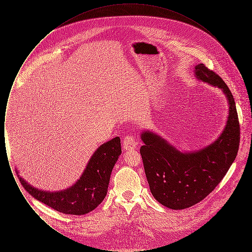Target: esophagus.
<instances>
[{
	"mask_svg": "<svg viewBox=\"0 0 252 252\" xmlns=\"http://www.w3.org/2000/svg\"><path fill=\"white\" fill-rule=\"evenodd\" d=\"M137 142L132 135H127L123 140V147L126 150H132L136 147Z\"/></svg>",
	"mask_w": 252,
	"mask_h": 252,
	"instance_id": "esophagus-1",
	"label": "esophagus"
}]
</instances>
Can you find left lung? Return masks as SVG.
<instances>
[{"instance_id":"obj_1","label":"left lung","mask_w":252,"mask_h":252,"mask_svg":"<svg viewBox=\"0 0 252 252\" xmlns=\"http://www.w3.org/2000/svg\"><path fill=\"white\" fill-rule=\"evenodd\" d=\"M197 79L220 88L228 100L225 129L215 143L192 153H181L152 132L142 134L140 149L150 191L157 200L173 210L193 206L215 190L237 156L240 124L234 98L216 72L200 63L195 66Z\"/></svg>"}]
</instances>
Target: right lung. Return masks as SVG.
Wrapping results in <instances>:
<instances>
[{"mask_svg": "<svg viewBox=\"0 0 252 252\" xmlns=\"http://www.w3.org/2000/svg\"><path fill=\"white\" fill-rule=\"evenodd\" d=\"M121 153L119 137L102 144L91 158L81 178L71 188L61 192L40 191L20 176L19 179L24 189L38 201L60 213L81 216L94 210L104 200L110 174Z\"/></svg>", "mask_w": 252, "mask_h": 252, "instance_id": "obj_1", "label": "right lung"}]
</instances>
